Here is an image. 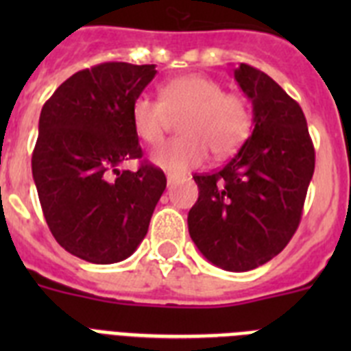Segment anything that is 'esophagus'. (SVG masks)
<instances>
[{"label":"esophagus","instance_id":"obj_1","mask_svg":"<svg viewBox=\"0 0 351 351\" xmlns=\"http://www.w3.org/2000/svg\"><path fill=\"white\" fill-rule=\"evenodd\" d=\"M176 182H179L178 176H172V173H169V176H167V184L172 186V184H176Z\"/></svg>","mask_w":351,"mask_h":351}]
</instances>
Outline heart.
Returning <instances> with one entry per match:
<instances>
[{
    "label": "heart",
    "mask_w": 351,
    "mask_h": 351,
    "mask_svg": "<svg viewBox=\"0 0 351 351\" xmlns=\"http://www.w3.org/2000/svg\"><path fill=\"white\" fill-rule=\"evenodd\" d=\"M181 137L165 142L153 153L160 169L173 176L190 172L206 161L207 153L228 156L246 141L251 117L246 101L204 75H182L167 80L160 100L147 95L132 104V126L145 144H158L169 128L170 116H181Z\"/></svg>",
    "instance_id": "b5f03b06"
}]
</instances>
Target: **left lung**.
<instances>
[{"label": "left lung", "mask_w": 351, "mask_h": 351, "mask_svg": "<svg viewBox=\"0 0 351 351\" xmlns=\"http://www.w3.org/2000/svg\"><path fill=\"white\" fill-rule=\"evenodd\" d=\"M234 79L253 105V132L213 173L193 176L198 200L188 230L213 265L256 269L290 243L315 172V147L302 108L267 73L241 63Z\"/></svg>", "instance_id": "1"}]
</instances>
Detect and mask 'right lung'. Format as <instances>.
Listing matches in <instances>:
<instances>
[{
    "instance_id": "right-lung-1",
    "label": "right lung",
    "mask_w": 351,
    "mask_h": 351,
    "mask_svg": "<svg viewBox=\"0 0 351 351\" xmlns=\"http://www.w3.org/2000/svg\"><path fill=\"white\" fill-rule=\"evenodd\" d=\"M156 64L101 63L64 80L45 101L31 169L43 216L61 247L91 263L128 258L147 234L167 188L163 170L142 163L132 104Z\"/></svg>"
}]
</instances>
